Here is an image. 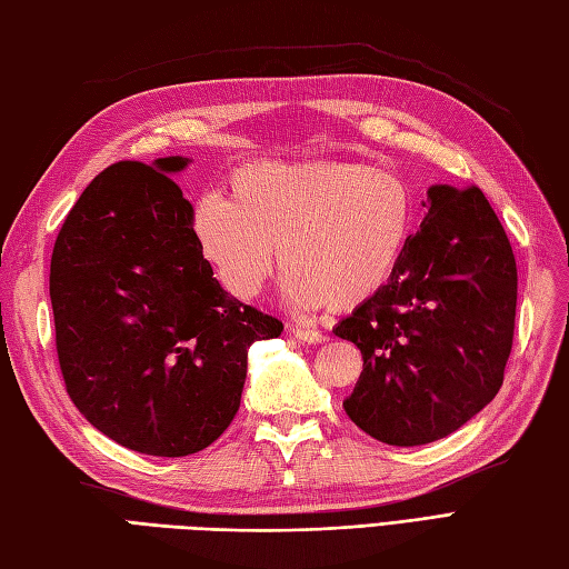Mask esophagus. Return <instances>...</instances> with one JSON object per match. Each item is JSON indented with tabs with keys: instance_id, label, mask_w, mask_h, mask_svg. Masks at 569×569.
Returning <instances> with one entry per match:
<instances>
[{
	"instance_id": "esophagus-1",
	"label": "esophagus",
	"mask_w": 569,
	"mask_h": 569,
	"mask_svg": "<svg viewBox=\"0 0 569 569\" xmlns=\"http://www.w3.org/2000/svg\"><path fill=\"white\" fill-rule=\"evenodd\" d=\"M289 332L301 342H309V345H316V342H326V336L321 330L316 328H309V326H289Z\"/></svg>"
}]
</instances>
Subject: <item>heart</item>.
Wrapping results in <instances>:
<instances>
[{"label":"heart","mask_w":569,"mask_h":569,"mask_svg":"<svg viewBox=\"0 0 569 569\" xmlns=\"http://www.w3.org/2000/svg\"><path fill=\"white\" fill-rule=\"evenodd\" d=\"M418 198L408 180L362 161H260L233 176V198L210 190L192 233L219 282L256 299L277 260L292 309L350 311L391 284L412 233Z\"/></svg>","instance_id":"b5f03b06"}]
</instances>
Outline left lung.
Wrapping results in <instances>:
<instances>
[{"mask_svg": "<svg viewBox=\"0 0 569 569\" xmlns=\"http://www.w3.org/2000/svg\"><path fill=\"white\" fill-rule=\"evenodd\" d=\"M391 284L332 328L365 367L342 400L391 447L449 437L497 396L517 316V260L480 188L429 186Z\"/></svg>", "mask_w": 569, "mask_h": 569, "instance_id": "obj_1", "label": "left lung"}]
</instances>
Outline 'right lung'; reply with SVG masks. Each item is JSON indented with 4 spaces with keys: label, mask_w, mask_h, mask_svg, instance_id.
<instances>
[{
    "label": "right lung",
    "mask_w": 569,
    "mask_h": 569,
    "mask_svg": "<svg viewBox=\"0 0 569 569\" xmlns=\"http://www.w3.org/2000/svg\"><path fill=\"white\" fill-rule=\"evenodd\" d=\"M192 159L120 161L67 214L50 262L67 393L120 447L188 456L241 406L248 348L277 318L221 289L171 176Z\"/></svg>",
    "instance_id": "add662e5"
}]
</instances>
